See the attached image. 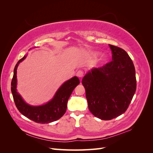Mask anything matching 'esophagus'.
<instances>
[{
	"label": "esophagus",
	"instance_id": "esophagus-1",
	"mask_svg": "<svg viewBox=\"0 0 153 153\" xmlns=\"http://www.w3.org/2000/svg\"><path fill=\"white\" fill-rule=\"evenodd\" d=\"M76 76H77L78 77L82 78L83 76H84V72H83V71H81V70L78 71L76 72Z\"/></svg>",
	"mask_w": 153,
	"mask_h": 153
}]
</instances>
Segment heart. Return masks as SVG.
I'll return each mask as SVG.
<instances>
[{
  "instance_id": "heart-1",
  "label": "heart",
  "mask_w": 153,
  "mask_h": 153,
  "mask_svg": "<svg viewBox=\"0 0 153 153\" xmlns=\"http://www.w3.org/2000/svg\"><path fill=\"white\" fill-rule=\"evenodd\" d=\"M105 59H106V57L105 56V55H103L102 58H101V60H102V61H105Z\"/></svg>"
}]
</instances>
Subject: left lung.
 Listing matches in <instances>:
<instances>
[{
    "label": "left lung",
    "instance_id": "left-lung-1",
    "mask_svg": "<svg viewBox=\"0 0 153 153\" xmlns=\"http://www.w3.org/2000/svg\"><path fill=\"white\" fill-rule=\"evenodd\" d=\"M112 61L92 69L83 78L90 112L101 120L124 114L136 91L135 69L126 51L109 45Z\"/></svg>",
    "mask_w": 153,
    "mask_h": 153
}]
</instances>
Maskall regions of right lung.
<instances>
[{"instance_id": "add662e5", "label": "right lung", "mask_w": 153, "mask_h": 153, "mask_svg": "<svg viewBox=\"0 0 153 153\" xmlns=\"http://www.w3.org/2000/svg\"><path fill=\"white\" fill-rule=\"evenodd\" d=\"M26 57L24 55L16 64L11 81V89L16 108L22 115L37 123L47 124L57 121L66 113L68 99L74 89L80 84V80L76 76L71 78L60 87L49 102L41 106H30L25 102L16 90L17 68Z\"/></svg>"}]
</instances>
